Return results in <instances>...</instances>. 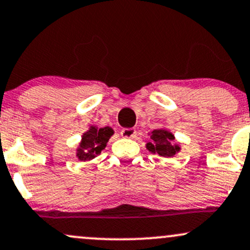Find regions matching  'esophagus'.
<instances>
[{"label": "esophagus", "mask_w": 250, "mask_h": 250, "mask_svg": "<svg viewBox=\"0 0 250 250\" xmlns=\"http://www.w3.org/2000/svg\"><path fill=\"white\" fill-rule=\"evenodd\" d=\"M136 129L134 128H123L121 130L122 137H125V139H133L136 136Z\"/></svg>", "instance_id": "1"}]
</instances>
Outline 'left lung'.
Wrapping results in <instances>:
<instances>
[{"label": "left lung", "mask_w": 250, "mask_h": 250, "mask_svg": "<svg viewBox=\"0 0 250 250\" xmlns=\"http://www.w3.org/2000/svg\"><path fill=\"white\" fill-rule=\"evenodd\" d=\"M150 141L146 145L147 150L153 154H157L162 157L176 156L181 151V143L175 142V135L167 128L154 129L153 131L148 133Z\"/></svg>", "instance_id": "left-lung-1"}]
</instances>
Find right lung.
I'll list each match as a JSON object with an SVG mask.
<instances>
[{
  "instance_id": "1",
  "label": "right lung",
  "mask_w": 250,
  "mask_h": 250,
  "mask_svg": "<svg viewBox=\"0 0 250 250\" xmlns=\"http://www.w3.org/2000/svg\"><path fill=\"white\" fill-rule=\"evenodd\" d=\"M114 135V129L110 127L99 128L96 125H90L82 134L81 141L76 148V157L79 161L89 162L107 147V142Z\"/></svg>"
}]
</instances>
